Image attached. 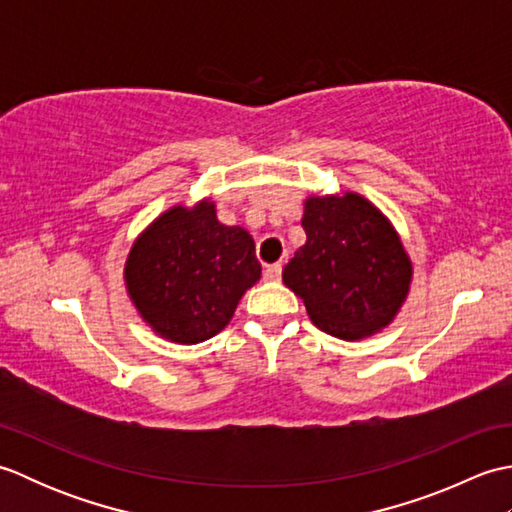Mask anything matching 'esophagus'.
I'll use <instances>...</instances> for the list:
<instances>
[{"instance_id":"esophagus-1","label":"esophagus","mask_w":512,"mask_h":512,"mask_svg":"<svg viewBox=\"0 0 512 512\" xmlns=\"http://www.w3.org/2000/svg\"><path fill=\"white\" fill-rule=\"evenodd\" d=\"M264 279H266V281H279V279H281V264L266 266V270H264Z\"/></svg>"}]
</instances>
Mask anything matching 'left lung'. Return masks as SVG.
<instances>
[{
    "mask_svg": "<svg viewBox=\"0 0 512 512\" xmlns=\"http://www.w3.org/2000/svg\"><path fill=\"white\" fill-rule=\"evenodd\" d=\"M281 279L319 330L343 341L383 332L407 301L413 264L389 217L356 191L310 195Z\"/></svg>",
    "mask_w": 512,
    "mask_h": 512,
    "instance_id": "left-lung-1",
    "label": "left lung"
}]
</instances>
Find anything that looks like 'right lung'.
Here are the masks:
<instances>
[{"label": "right lung", "instance_id": "right-lung-1", "mask_svg": "<svg viewBox=\"0 0 512 512\" xmlns=\"http://www.w3.org/2000/svg\"><path fill=\"white\" fill-rule=\"evenodd\" d=\"M262 277L246 228L217 220L211 198L173 204L136 235L123 279L151 332L178 345L211 339Z\"/></svg>", "mask_w": 512, "mask_h": 512}]
</instances>
